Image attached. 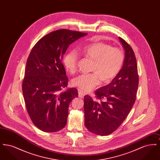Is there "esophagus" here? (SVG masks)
Segmentation results:
<instances>
[{
	"mask_svg": "<svg viewBox=\"0 0 160 160\" xmlns=\"http://www.w3.org/2000/svg\"><path fill=\"white\" fill-rule=\"evenodd\" d=\"M78 97L81 98H83L84 97V95H85V93L83 91H82L81 90H78Z\"/></svg>",
	"mask_w": 160,
	"mask_h": 160,
	"instance_id": "esophagus-1",
	"label": "esophagus"
}]
</instances>
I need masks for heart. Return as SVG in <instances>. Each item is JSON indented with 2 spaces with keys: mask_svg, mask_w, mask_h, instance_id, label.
Returning <instances> with one entry per match:
<instances>
[{
  "mask_svg": "<svg viewBox=\"0 0 160 160\" xmlns=\"http://www.w3.org/2000/svg\"><path fill=\"white\" fill-rule=\"evenodd\" d=\"M78 53L93 61L91 74H81L72 80V83L83 91H89L97 86L99 80L110 82L120 71L125 56L122 50L112 47L103 42L93 43L78 49ZM78 57L74 51L66 54L63 59V65L71 74L77 71Z\"/></svg>",
  "mask_w": 160,
  "mask_h": 160,
  "instance_id": "1",
  "label": "heart"
}]
</instances>
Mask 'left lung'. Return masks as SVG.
<instances>
[{"instance_id": "1", "label": "left lung", "mask_w": 160, "mask_h": 160, "mask_svg": "<svg viewBox=\"0 0 160 160\" xmlns=\"http://www.w3.org/2000/svg\"><path fill=\"white\" fill-rule=\"evenodd\" d=\"M119 41L125 56L122 68L111 83L98 89L93 99L84 97V125L99 136L112 134L125 121L136 99L138 75L135 54L122 38Z\"/></svg>"}]
</instances>
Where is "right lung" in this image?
Here are the masks:
<instances>
[{"label": "right lung", "mask_w": 160, "mask_h": 160, "mask_svg": "<svg viewBox=\"0 0 160 160\" xmlns=\"http://www.w3.org/2000/svg\"><path fill=\"white\" fill-rule=\"evenodd\" d=\"M87 34L57 30L39 39L31 50L22 91L31 120L42 131L56 132L67 124L69 103L78 95L74 88L63 90L68 79L62 59L69 46Z\"/></svg>", "instance_id": "1"}]
</instances>
